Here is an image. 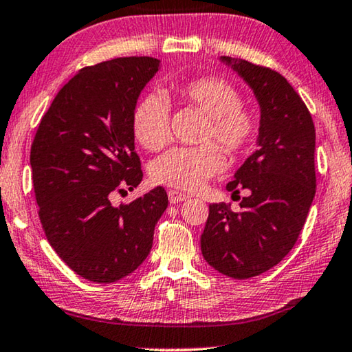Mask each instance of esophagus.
<instances>
[{"label": "esophagus", "mask_w": 352, "mask_h": 352, "mask_svg": "<svg viewBox=\"0 0 352 352\" xmlns=\"http://www.w3.org/2000/svg\"><path fill=\"white\" fill-rule=\"evenodd\" d=\"M167 194H169L170 204H178V202H183V201H186V199H188V194L180 192V191L172 190V191H169Z\"/></svg>", "instance_id": "obj_1"}]
</instances>
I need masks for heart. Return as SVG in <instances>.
<instances>
[{
	"instance_id": "1",
	"label": "heart",
	"mask_w": 352,
	"mask_h": 352,
	"mask_svg": "<svg viewBox=\"0 0 352 352\" xmlns=\"http://www.w3.org/2000/svg\"><path fill=\"white\" fill-rule=\"evenodd\" d=\"M175 96L207 115L204 140L213 139L228 155L242 153L253 142L258 120L253 110L240 106L239 91L223 78L202 77L172 87ZM133 133L146 150L169 142V104L160 93L146 94L133 113ZM223 167V156L213 144L175 146L150 164V177L160 185L196 190Z\"/></svg>"
}]
</instances>
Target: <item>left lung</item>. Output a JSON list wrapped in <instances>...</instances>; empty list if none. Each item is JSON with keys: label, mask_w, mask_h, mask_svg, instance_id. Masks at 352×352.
<instances>
[{"label": "left lung", "mask_w": 352, "mask_h": 352, "mask_svg": "<svg viewBox=\"0 0 352 352\" xmlns=\"http://www.w3.org/2000/svg\"><path fill=\"white\" fill-rule=\"evenodd\" d=\"M259 104L258 150L235 170L226 190L245 191L242 212L212 204L201 251L219 274L245 280L276 265L296 245L316 192L311 115L291 83L269 67L219 56Z\"/></svg>", "instance_id": "1"}]
</instances>
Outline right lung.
Returning a JSON list of instances; mask_svg holds the SVG:
<instances>
[{
    "label": "right lung",
    "mask_w": 352,
    "mask_h": 352,
    "mask_svg": "<svg viewBox=\"0 0 352 352\" xmlns=\"http://www.w3.org/2000/svg\"><path fill=\"white\" fill-rule=\"evenodd\" d=\"M161 61L129 56L83 67L42 117L30 164L47 240L77 275L94 283L128 276L148 256L167 208L156 186L126 206L115 192L142 182L133 113Z\"/></svg>",
    "instance_id": "obj_1"
}]
</instances>
